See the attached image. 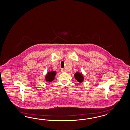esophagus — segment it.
<instances>
[{"mask_svg":"<svg viewBox=\"0 0 130 130\" xmlns=\"http://www.w3.org/2000/svg\"><path fill=\"white\" fill-rule=\"evenodd\" d=\"M61 71L62 72H67V71L66 70V69H61Z\"/></svg>","mask_w":130,"mask_h":130,"instance_id":"1","label":"esophagus"}]
</instances>
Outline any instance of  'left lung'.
Segmentation results:
<instances>
[{
	"instance_id": "1",
	"label": "left lung",
	"mask_w": 130,
	"mask_h": 130,
	"mask_svg": "<svg viewBox=\"0 0 130 130\" xmlns=\"http://www.w3.org/2000/svg\"><path fill=\"white\" fill-rule=\"evenodd\" d=\"M75 79L77 81H78L79 82H82V81L84 79V77L82 76V74L78 72L76 73L75 74Z\"/></svg>"
}]
</instances>
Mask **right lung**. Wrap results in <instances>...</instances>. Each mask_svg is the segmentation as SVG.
Instances as JSON below:
<instances>
[{
	"label": "right lung",
	"mask_w": 130,
	"mask_h": 130,
	"mask_svg": "<svg viewBox=\"0 0 130 130\" xmlns=\"http://www.w3.org/2000/svg\"><path fill=\"white\" fill-rule=\"evenodd\" d=\"M56 72L54 71H52L48 72L46 76H45V79L46 81L51 82H52L53 80L55 79V75H56Z\"/></svg>",
	"instance_id": "obj_1"
}]
</instances>
